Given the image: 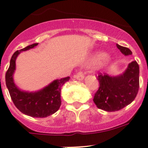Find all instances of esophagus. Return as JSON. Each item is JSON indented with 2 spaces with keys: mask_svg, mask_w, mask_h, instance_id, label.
I'll return each mask as SVG.
<instances>
[{
  "mask_svg": "<svg viewBox=\"0 0 148 148\" xmlns=\"http://www.w3.org/2000/svg\"><path fill=\"white\" fill-rule=\"evenodd\" d=\"M74 77H75L77 79H78V80H82V79H84V78H85V76H84L83 72H82V71H79V72L77 73V74L74 76Z\"/></svg>",
  "mask_w": 148,
  "mask_h": 148,
  "instance_id": "obj_1",
  "label": "esophagus"
}]
</instances>
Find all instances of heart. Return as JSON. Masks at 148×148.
Listing matches in <instances>:
<instances>
[{
    "mask_svg": "<svg viewBox=\"0 0 148 148\" xmlns=\"http://www.w3.org/2000/svg\"><path fill=\"white\" fill-rule=\"evenodd\" d=\"M90 60L92 62H96L97 66H103L108 64L110 62V56L107 55L102 51H97L95 54H92L90 57Z\"/></svg>",
    "mask_w": 148,
    "mask_h": 148,
    "instance_id": "obj_1",
    "label": "heart"
}]
</instances>
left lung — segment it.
I'll return each mask as SVG.
<instances>
[{
	"label": "left lung",
	"mask_w": 148,
	"mask_h": 148,
	"mask_svg": "<svg viewBox=\"0 0 148 148\" xmlns=\"http://www.w3.org/2000/svg\"><path fill=\"white\" fill-rule=\"evenodd\" d=\"M125 56L132 54L128 48L116 44ZM99 88L94 97L98 108L112 112L128 106L136 98L139 88V67L136 61L129 63L125 71L116 76L99 74Z\"/></svg>",
	"instance_id": "1"
}]
</instances>
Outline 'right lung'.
<instances>
[{"label":"right lung","mask_w":148,"mask_h":148,"mask_svg":"<svg viewBox=\"0 0 148 148\" xmlns=\"http://www.w3.org/2000/svg\"><path fill=\"white\" fill-rule=\"evenodd\" d=\"M38 43L29 45L13 54L6 74V85L14 106L23 114L36 118H45L57 112L61 105V88L70 77L54 79L48 86L36 91L23 90L14 81L16 59L21 52L34 49Z\"/></svg>","instance_id":"obj_1"}]
</instances>
